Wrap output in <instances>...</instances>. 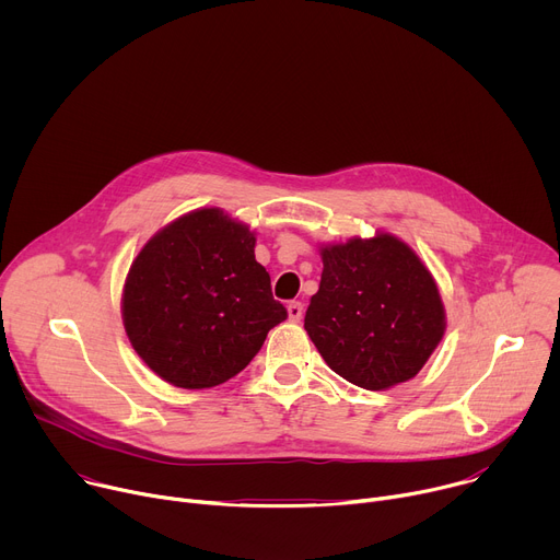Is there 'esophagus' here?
<instances>
[{
	"label": "esophagus",
	"instance_id": "esophagus-1",
	"mask_svg": "<svg viewBox=\"0 0 560 560\" xmlns=\"http://www.w3.org/2000/svg\"><path fill=\"white\" fill-rule=\"evenodd\" d=\"M301 316H303V305H301L299 301L288 303V318H290V322H292V324H299Z\"/></svg>",
	"mask_w": 560,
	"mask_h": 560
}]
</instances>
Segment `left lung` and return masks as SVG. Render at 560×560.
I'll use <instances>...</instances> for the list:
<instances>
[{
	"mask_svg": "<svg viewBox=\"0 0 560 560\" xmlns=\"http://www.w3.org/2000/svg\"><path fill=\"white\" fill-rule=\"evenodd\" d=\"M322 283L305 332L346 381L381 392L415 378L445 335V305L421 257L387 230L318 244Z\"/></svg>",
	"mask_w": 560,
	"mask_h": 560,
	"instance_id": "obj_1",
	"label": "left lung"
}]
</instances>
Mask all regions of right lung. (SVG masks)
Instances as JSON below:
<instances>
[{"mask_svg":"<svg viewBox=\"0 0 560 560\" xmlns=\"http://www.w3.org/2000/svg\"><path fill=\"white\" fill-rule=\"evenodd\" d=\"M255 246L257 232L217 206L177 217L141 246L124 281L121 322L159 378L184 389L225 383L288 316Z\"/></svg>","mask_w":560,"mask_h":560,"instance_id":"right-lung-1","label":"right lung"}]
</instances>
